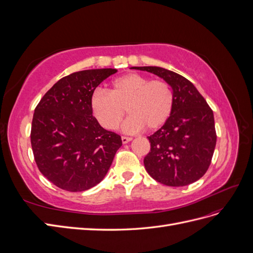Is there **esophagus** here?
<instances>
[{
	"label": "esophagus",
	"mask_w": 253,
	"mask_h": 253,
	"mask_svg": "<svg viewBox=\"0 0 253 253\" xmlns=\"http://www.w3.org/2000/svg\"><path fill=\"white\" fill-rule=\"evenodd\" d=\"M121 140H122V143H127L132 140L131 137H126V136H122L121 137Z\"/></svg>",
	"instance_id": "obj_1"
}]
</instances>
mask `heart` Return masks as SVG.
<instances>
[{
    "label": "heart",
    "instance_id": "heart-1",
    "mask_svg": "<svg viewBox=\"0 0 253 253\" xmlns=\"http://www.w3.org/2000/svg\"><path fill=\"white\" fill-rule=\"evenodd\" d=\"M174 104L171 86L163 80H151L131 73L115 79L110 94L96 90L90 97L94 116L104 128L116 129L126 116V132H139L144 127L156 131L170 118Z\"/></svg>",
    "mask_w": 253,
    "mask_h": 253
}]
</instances>
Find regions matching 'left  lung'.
Instances as JSON below:
<instances>
[{
    "label": "left lung",
    "instance_id": "obj_1",
    "mask_svg": "<svg viewBox=\"0 0 253 253\" xmlns=\"http://www.w3.org/2000/svg\"><path fill=\"white\" fill-rule=\"evenodd\" d=\"M163 78L172 88L170 118L149 136L151 151L144 157L147 172L156 181L182 187L203 177L216 144L213 112L200 91L182 76L158 66H134Z\"/></svg>",
    "mask_w": 253,
    "mask_h": 253
}]
</instances>
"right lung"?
<instances>
[{"label":"right lung","instance_id":"obj_1","mask_svg":"<svg viewBox=\"0 0 253 253\" xmlns=\"http://www.w3.org/2000/svg\"><path fill=\"white\" fill-rule=\"evenodd\" d=\"M117 70L99 68L60 79L35 110L30 141L40 172L71 192L95 187L108 173L121 137L93 116L90 97Z\"/></svg>","mask_w":253,"mask_h":253}]
</instances>
